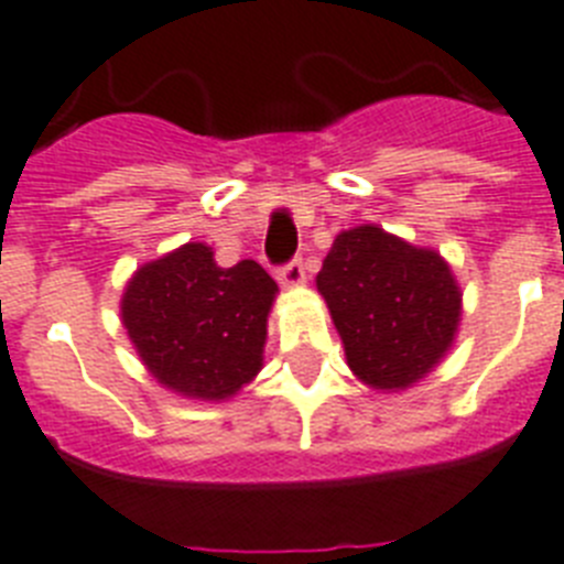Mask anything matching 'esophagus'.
<instances>
[{
  "mask_svg": "<svg viewBox=\"0 0 564 564\" xmlns=\"http://www.w3.org/2000/svg\"><path fill=\"white\" fill-rule=\"evenodd\" d=\"M278 281H281L283 286H301V283L306 281L304 263H301V260H292V263H286V267L278 272Z\"/></svg>",
  "mask_w": 564,
  "mask_h": 564,
  "instance_id": "esophagus-1",
  "label": "esophagus"
}]
</instances>
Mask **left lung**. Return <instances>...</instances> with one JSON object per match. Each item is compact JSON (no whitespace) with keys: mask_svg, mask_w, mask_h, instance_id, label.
Instances as JSON below:
<instances>
[{"mask_svg":"<svg viewBox=\"0 0 564 564\" xmlns=\"http://www.w3.org/2000/svg\"><path fill=\"white\" fill-rule=\"evenodd\" d=\"M345 345L347 368L397 393L432 373L455 345L464 292L441 251L365 223L336 235L315 278Z\"/></svg>","mask_w":564,"mask_h":564,"instance_id":"8db88e82","label":"left lung"}]
</instances>
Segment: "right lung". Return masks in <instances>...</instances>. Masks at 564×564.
<instances>
[{
  "mask_svg": "<svg viewBox=\"0 0 564 564\" xmlns=\"http://www.w3.org/2000/svg\"><path fill=\"white\" fill-rule=\"evenodd\" d=\"M274 295L278 283L254 260L217 267L210 246L185 242L132 272L121 324L159 386L226 402L263 368Z\"/></svg>",
  "mask_w": 564,
  "mask_h": 564,
  "instance_id": "1",
  "label": "right lung"
}]
</instances>
